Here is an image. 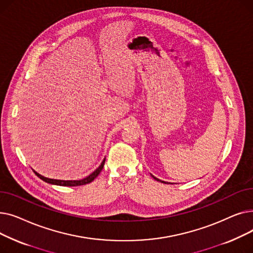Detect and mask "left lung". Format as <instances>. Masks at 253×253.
Instances as JSON below:
<instances>
[{
  "label": "left lung",
  "instance_id": "1",
  "mask_svg": "<svg viewBox=\"0 0 253 253\" xmlns=\"http://www.w3.org/2000/svg\"><path fill=\"white\" fill-rule=\"evenodd\" d=\"M152 176H153V175H152ZM153 177H154V179H156V180H158V181H160V182H164V183H166L165 181H162V180H160V179H158V178H156L155 176H153Z\"/></svg>",
  "mask_w": 253,
  "mask_h": 253
}]
</instances>
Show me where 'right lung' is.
<instances>
[{
	"label": "right lung",
	"instance_id": "1",
	"mask_svg": "<svg viewBox=\"0 0 253 253\" xmlns=\"http://www.w3.org/2000/svg\"><path fill=\"white\" fill-rule=\"evenodd\" d=\"M104 162H105V159L102 161L101 165H100L94 172H93V173H91L89 176H87V177H85V178H83V179H81V180H59V179H51V178L44 177V176H42L41 174L37 173L36 171H35V173H36V175H37L39 178H41L42 180H44V181H46V182H48V183H51V184L63 185V187H78V185H84V184L90 183L91 181L94 180V179L97 177V175L101 172V170H102V168H103V166H104Z\"/></svg>",
	"mask_w": 253,
	"mask_h": 253
}]
</instances>
